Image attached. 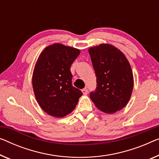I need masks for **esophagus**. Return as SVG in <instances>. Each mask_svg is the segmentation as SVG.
Here are the masks:
<instances>
[{"label": "esophagus", "mask_w": 159, "mask_h": 159, "mask_svg": "<svg viewBox=\"0 0 159 159\" xmlns=\"http://www.w3.org/2000/svg\"><path fill=\"white\" fill-rule=\"evenodd\" d=\"M82 93L84 95H87L88 94V89H84L82 90Z\"/></svg>", "instance_id": "esophagus-1"}]
</instances>
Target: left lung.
Here are the masks:
<instances>
[{
	"mask_svg": "<svg viewBox=\"0 0 159 159\" xmlns=\"http://www.w3.org/2000/svg\"><path fill=\"white\" fill-rule=\"evenodd\" d=\"M97 78V88L90 94L96 108L114 113L129 103L134 89V75L124 53L113 45L101 43L89 48Z\"/></svg>",
	"mask_w": 159,
	"mask_h": 159,
	"instance_id": "obj_1",
	"label": "left lung"
}]
</instances>
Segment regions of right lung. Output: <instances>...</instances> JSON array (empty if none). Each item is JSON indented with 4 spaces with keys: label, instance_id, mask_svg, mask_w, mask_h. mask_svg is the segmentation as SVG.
<instances>
[{
    "label": "right lung",
    "instance_id": "right-lung-1",
    "mask_svg": "<svg viewBox=\"0 0 159 159\" xmlns=\"http://www.w3.org/2000/svg\"><path fill=\"white\" fill-rule=\"evenodd\" d=\"M80 50L61 43L46 47L33 72L32 86L39 105L46 113L65 117L75 108L82 92L72 86L70 68Z\"/></svg>",
    "mask_w": 159,
    "mask_h": 159
}]
</instances>
